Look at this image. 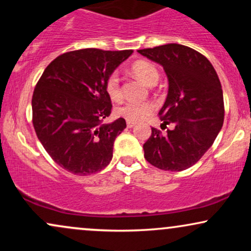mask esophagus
Listing matches in <instances>:
<instances>
[{
	"mask_svg": "<svg viewBox=\"0 0 251 251\" xmlns=\"http://www.w3.org/2000/svg\"><path fill=\"white\" fill-rule=\"evenodd\" d=\"M126 124H127V127L128 128H132V127H133V126H135V123L134 122H128V120H127V123H126Z\"/></svg>",
	"mask_w": 251,
	"mask_h": 251,
	"instance_id": "34e87169",
	"label": "esophagus"
}]
</instances>
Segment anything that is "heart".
<instances>
[{"label": "heart", "mask_w": 251, "mask_h": 251, "mask_svg": "<svg viewBox=\"0 0 251 251\" xmlns=\"http://www.w3.org/2000/svg\"><path fill=\"white\" fill-rule=\"evenodd\" d=\"M131 70L135 76L139 77L143 82L149 86L155 85L159 80V71L153 63L149 61L140 60V61L134 62ZM105 91L109 99L113 101H119L122 99V83H120L119 75L117 73L109 74L106 79ZM153 109L154 105L150 101H126L116 107L114 112L118 117H122L128 122H139V120L149 117L153 112Z\"/></svg>", "instance_id": "1"}]
</instances>
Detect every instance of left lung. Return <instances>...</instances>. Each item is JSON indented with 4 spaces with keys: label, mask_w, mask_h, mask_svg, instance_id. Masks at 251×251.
Masks as SVG:
<instances>
[{
    "label": "left lung",
    "mask_w": 251,
    "mask_h": 251,
    "mask_svg": "<svg viewBox=\"0 0 251 251\" xmlns=\"http://www.w3.org/2000/svg\"><path fill=\"white\" fill-rule=\"evenodd\" d=\"M138 53L163 66L169 91L159 116L163 125L174 124L166 134L152 127L144 157L160 170L183 171L211 148L223 126L220 79L209 60L186 46L168 43Z\"/></svg>",
    "instance_id": "obj_1"
}]
</instances>
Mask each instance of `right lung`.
<instances>
[{
	"label": "right lung",
	"instance_id": "1",
	"mask_svg": "<svg viewBox=\"0 0 251 251\" xmlns=\"http://www.w3.org/2000/svg\"><path fill=\"white\" fill-rule=\"evenodd\" d=\"M133 50L97 48L68 51L47 66L34 89L31 108L36 135L51 159L74 175L101 171L113 157L124 118L111 114L105 81Z\"/></svg>",
	"mask_w": 251,
	"mask_h": 251
}]
</instances>
